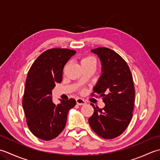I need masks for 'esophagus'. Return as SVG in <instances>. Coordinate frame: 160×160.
I'll return each mask as SVG.
<instances>
[{
    "label": "esophagus",
    "instance_id": "34e87169",
    "mask_svg": "<svg viewBox=\"0 0 160 160\" xmlns=\"http://www.w3.org/2000/svg\"><path fill=\"white\" fill-rule=\"evenodd\" d=\"M76 103L79 105H84L86 104V102L84 101L82 98H76Z\"/></svg>",
    "mask_w": 160,
    "mask_h": 160
}]
</instances>
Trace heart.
<instances>
[{
    "instance_id": "obj_1",
    "label": "heart",
    "mask_w": 160,
    "mask_h": 160,
    "mask_svg": "<svg viewBox=\"0 0 160 160\" xmlns=\"http://www.w3.org/2000/svg\"><path fill=\"white\" fill-rule=\"evenodd\" d=\"M96 62V61H95V59L93 58V57L87 56L85 58H82V60H81V62Z\"/></svg>"
}]
</instances>
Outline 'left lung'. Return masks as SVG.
<instances>
[{
    "mask_svg": "<svg viewBox=\"0 0 160 160\" xmlns=\"http://www.w3.org/2000/svg\"><path fill=\"white\" fill-rule=\"evenodd\" d=\"M100 58L102 74L91 96L100 95L105 104L95 107L90 127L100 137L113 139L123 132L132 117L135 103L133 80L127 62L113 50L99 47L91 50Z\"/></svg>",
    "mask_w": 160,
    "mask_h": 160,
    "instance_id": "8db88e82",
    "label": "left lung"
}]
</instances>
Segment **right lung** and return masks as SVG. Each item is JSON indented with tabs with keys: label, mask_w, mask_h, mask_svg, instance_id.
Listing matches in <instances>:
<instances>
[{
	"label": "right lung",
	"mask_w": 160,
	"mask_h": 160,
	"mask_svg": "<svg viewBox=\"0 0 160 160\" xmlns=\"http://www.w3.org/2000/svg\"><path fill=\"white\" fill-rule=\"evenodd\" d=\"M76 51L53 48L44 52L30 67L26 78L22 107L26 122L32 133L42 140H51L65 127L68 111L76 105L73 98L61 100L56 105L52 89L62 82V70Z\"/></svg>",
	"instance_id": "add662e5"
}]
</instances>
